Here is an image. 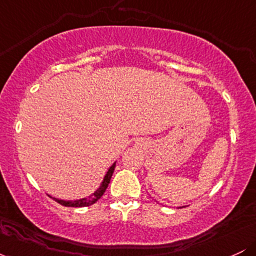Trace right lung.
Here are the masks:
<instances>
[{
	"label": "right lung",
	"mask_w": 256,
	"mask_h": 256,
	"mask_svg": "<svg viewBox=\"0 0 256 256\" xmlns=\"http://www.w3.org/2000/svg\"><path fill=\"white\" fill-rule=\"evenodd\" d=\"M114 168H116V164H113V165L110 167V170H108V172H107V174H106L104 182H102L101 186H100L98 189L92 194V195L89 196V198L77 200V201H64V200H58V198H54V200L58 202V204H62V206H64V207H88V206L94 204L95 202H98V200L102 198V195L104 194L106 189H107L108 184H110V182L112 176H113Z\"/></svg>",
	"instance_id": "add662e5"
}]
</instances>
